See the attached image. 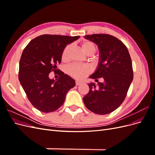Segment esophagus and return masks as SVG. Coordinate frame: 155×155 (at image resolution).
<instances>
[{
  "label": "esophagus",
  "instance_id": "obj_1",
  "mask_svg": "<svg viewBox=\"0 0 155 155\" xmlns=\"http://www.w3.org/2000/svg\"><path fill=\"white\" fill-rule=\"evenodd\" d=\"M83 83V82L82 81H78V80H77V81H76V85H81V84Z\"/></svg>",
  "mask_w": 155,
  "mask_h": 155
}]
</instances>
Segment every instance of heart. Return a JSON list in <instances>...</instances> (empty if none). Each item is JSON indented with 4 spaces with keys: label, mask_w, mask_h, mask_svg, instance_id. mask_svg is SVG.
Masks as SVG:
<instances>
[{
    "label": "heart",
    "mask_w": 155,
    "mask_h": 155,
    "mask_svg": "<svg viewBox=\"0 0 155 155\" xmlns=\"http://www.w3.org/2000/svg\"><path fill=\"white\" fill-rule=\"evenodd\" d=\"M81 46L84 52L88 55L94 54L96 51V46L91 41H83ZM70 48H71V46L68 45L64 49L62 54V59L63 61H67L68 59ZM91 71V67L84 64H74L68 68V73L76 79H83L85 78Z\"/></svg>",
    "instance_id": "b5f03b06"
}]
</instances>
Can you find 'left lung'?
Segmentation results:
<instances>
[{
  "label": "left lung",
  "instance_id": "1",
  "mask_svg": "<svg viewBox=\"0 0 155 155\" xmlns=\"http://www.w3.org/2000/svg\"><path fill=\"white\" fill-rule=\"evenodd\" d=\"M84 38L97 45L99 61L89 78H103V82L88 83L89 92L83 97L88 110L105 115L122 104L133 79L132 61L125 45L116 37L108 34L88 35Z\"/></svg>",
  "mask_w": 155,
  "mask_h": 155
}]
</instances>
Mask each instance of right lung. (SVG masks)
I'll use <instances>...</instances> for the list:
<instances>
[{
	"label": "right lung",
	"instance_id": "1",
	"mask_svg": "<svg viewBox=\"0 0 155 155\" xmlns=\"http://www.w3.org/2000/svg\"><path fill=\"white\" fill-rule=\"evenodd\" d=\"M80 36L43 35L31 40L22 51L19 62L18 79L29 101L43 112L55 111L61 106L76 81L61 72L58 79H50L56 64L61 62L67 45Z\"/></svg>",
	"mask_w": 155,
	"mask_h": 155
}]
</instances>
